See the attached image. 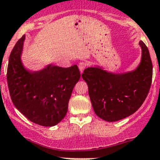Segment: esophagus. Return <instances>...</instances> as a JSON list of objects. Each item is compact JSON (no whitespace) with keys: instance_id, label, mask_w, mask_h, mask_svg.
Instances as JSON below:
<instances>
[{"instance_id":"34e87169","label":"esophagus","mask_w":160,"mask_h":160,"mask_svg":"<svg viewBox=\"0 0 160 160\" xmlns=\"http://www.w3.org/2000/svg\"><path fill=\"white\" fill-rule=\"evenodd\" d=\"M87 65L85 62H80V63L78 64V67H79V70H80V72H83V70H84V69L86 68Z\"/></svg>"}]
</instances>
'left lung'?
<instances>
[{"label":"left lung","instance_id":"8db88e82","mask_svg":"<svg viewBox=\"0 0 160 160\" xmlns=\"http://www.w3.org/2000/svg\"><path fill=\"white\" fill-rule=\"evenodd\" d=\"M141 60L135 69L113 72L94 65L85 69L82 77L95 114L107 122H117L134 114L149 93L152 77V64L148 48L142 40Z\"/></svg>","mask_w":160,"mask_h":160}]
</instances>
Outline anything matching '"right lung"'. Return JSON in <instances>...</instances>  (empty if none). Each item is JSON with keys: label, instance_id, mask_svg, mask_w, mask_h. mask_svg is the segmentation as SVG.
Instances as JSON below:
<instances>
[{"label": "right lung", "instance_id": "add662e5", "mask_svg": "<svg viewBox=\"0 0 160 160\" xmlns=\"http://www.w3.org/2000/svg\"><path fill=\"white\" fill-rule=\"evenodd\" d=\"M25 35L11 51L7 80L13 104L28 120L42 126L56 125L66 116L72 91L80 77L77 65L68 68L48 64L31 71L22 62Z\"/></svg>", "mask_w": 160, "mask_h": 160}]
</instances>
